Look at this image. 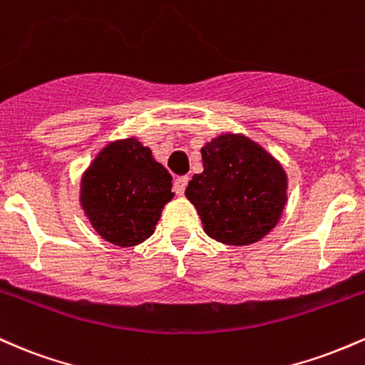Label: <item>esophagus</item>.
Here are the masks:
<instances>
[{
	"label": "esophagus",
	"instance_id": "34e87169",
	"mask_svg": "<svg viewBox=\"0 0 365 365\" xmlns=\"http://www.w3.org/2000/svg\"><path fill=\"white\" fill-rule=\"evenodd\" d=\"M187 181H190V178L187 175H179V178L174 179V191L175 195H184V191H186V186H187Z\"/></svg>",
	"mask_w": 365,
	"mask_h": 365
}]
</instances>
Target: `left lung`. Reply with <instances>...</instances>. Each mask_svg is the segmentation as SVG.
Segmentation results:
<instances>
[{"label":"left lung","instance_id":"obj_1","mask_svg":"<svg viewBox=\"0 0 365 365\" xmlns=\"http://www.w3.org/2000/svg\"><path fill=\"white\" fill-rule=\"evenodd\" d=\"M203 172L195 174L186 198L195 205L208 236L232 247L255 243L284 210L281 163L243 134H220L202 148Z\"/></svg>","mask_w":365,"mask_h":365}]
</instances>
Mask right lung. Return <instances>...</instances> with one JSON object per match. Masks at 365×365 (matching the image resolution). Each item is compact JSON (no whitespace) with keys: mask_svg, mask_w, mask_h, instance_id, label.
I'll return each instance as SVG.
<instances>
[{"mask_svg":"<svg viewBox=\"0 0 365 365\" xmlns=\"http://www.w3.org/2000/svg\"><path fill=\"white\" fill-rule=\"evenodd\" d=\"M172 175L136 138L110 143L84 172L81 205L103 240L134 247L153 235L163 205L170 202Z\"/></svg>","mask_w":365,"mask_h":365,"instance_id":"right-lung-1","label":"right lung"}]
</instances>
